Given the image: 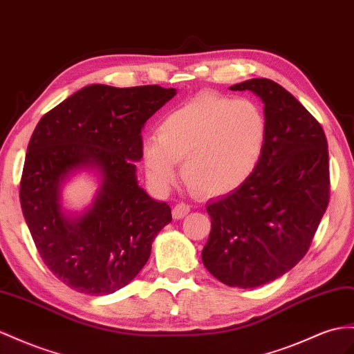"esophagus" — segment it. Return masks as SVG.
Returning <instances> with one entry per match:
<instances>
[{
	"label": "esophagus",
	"mask_w": 354,
	"mask_h": 354,
	"mask_svg": "<svg viewBox=\"0 0 354 354\" xmlns=\"http://www.w3.org/2000/svg\"><path fill=\"white\" fill-rule=\"evenodd\" d=\"M188 212H189V206L187 203H178L174 207V211H171V215H174L175 220H180V218H184Z\"/></svg>",
	"instance_id": "34e87169"
}]
</instances>
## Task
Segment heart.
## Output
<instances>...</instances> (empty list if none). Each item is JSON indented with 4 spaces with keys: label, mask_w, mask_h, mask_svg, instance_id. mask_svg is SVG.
<instances>
[{
    "label": "heart",
    "mask_w": 354,
    "mask_h": 354,
    "mask_svg": "<svg viewBox=\"0 0 354 354\" xmlns=\"http://www.w3.org/2000/svg\"><path fill=\"white\" fill-rule=\"evenodd\" d=\"M268 140V118L256 102L201 94L162 118L157 138L142 143L149 183L167 192L178 161L193 189L206 196L236 192L254 174Z\"/></svg>",
    "instance_id": "obj_1"
}]
</instances>
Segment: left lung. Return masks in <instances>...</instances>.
<instances>
[{
	"label": "left lung",
	"instance_id": "obj_1",
	"mask_svg": "<svg viewBox=\"0 0 354 354\" xmlns=\"http://www.w3.org/2000/svg\"><path fill=\"white\" fill-rule=\"evenodd\" d=\"M268 118L263 157L236 192L207 202L211 233L202 261L223 284L254 288L305 254L329 203L328 140L319 121L281 85L250 79Z\"/></svg>",
	"mask_w": 354,
	"mask_h": 354
}]
</instances>
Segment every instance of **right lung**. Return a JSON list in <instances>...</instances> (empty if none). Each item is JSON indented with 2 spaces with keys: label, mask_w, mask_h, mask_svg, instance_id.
Masks as SVG:
<instances>
[{
  "label": "right lung",
  "mask_w": 354,
  "mask_h": 354,
  "mask_svg": "<svg viewBox=\"0 0 354 354\" xmlns=\"http://www.w3.org/2000/svg\"><path fill=\"white\" fill-rule=\"evenodd\" d=\"M176 95L158 85H88L44 115L26 149L21 206L39 254L53 275L91 296L115 293L147 265L171 221L166 202L139 185L145 122ZM80 171L97 176L85 210L68 212L62 188Z\"/></svg>",
  "instance_id": "right-lung-1"
}]
</instances>
